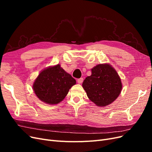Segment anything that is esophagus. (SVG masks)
<instances>
[{"label": "esophagus", "instance_id": "obj_1", "mask_svg": "<svg viewBox=\"0 0 152 152\" xmlns=\"http://www.w3.org/2000/svg\"><path fill=\"white\" fill-rule=\"evenodd\" d=\"M83 80H84V79H83V78H80V79H79L77 80V82L79 84H82V82H83Z\"/></svg>", "mask_w": 152, "mask_h": 152}]
</instances>
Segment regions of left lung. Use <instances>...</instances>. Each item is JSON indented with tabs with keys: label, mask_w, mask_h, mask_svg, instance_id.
<instances>
[{
	"label": "left lung",
	"mask_w": 152,
	"mask_h": 152,
	"mask_svg": "<svg viewBox=\"0 0 152 152\" xmlns=\"http://www.w3.org/2000/svg\"><path fill=\"white\" fill-rule=\"evenodd\" d=\"M82 87L87 97L99 107L111 104L120 94L122 82L115 70L108 64H100L91 69Z\"/></svg>",
	"instance_id": "8db88e82"
}]
</instances>
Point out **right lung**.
<instances>
[{
	"label": "right lung",
	"mask_w": 152,
	"mask_h": 152,
	"mask_svg": "<svg viewBox=\"0 0 152 152\" xmlns=\"http://www.w3.org/2000/svg\"><path fill=\"white\" fill-rule=\"evenodd\" d=\"M76 80L60 65L49 67L40 73L33 85L37 96L48 104H58L65 98Z\"/></svg>",
	"instance_id": "obj_1"
}]
</instances>
